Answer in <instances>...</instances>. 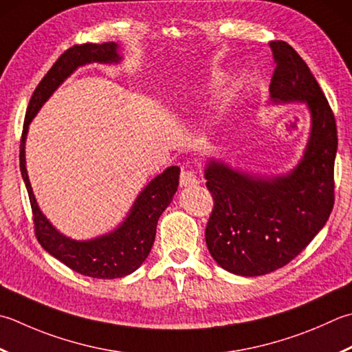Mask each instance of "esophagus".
<instances>
[{
    "label": "esophagus",
    "instance_id": "1",
    "mask_svg": "<svg viewBox=\"0 0 352 352\" xmlns=\"http://www.w3.org/2000/svg\"><path fill=\"white\" fill-rule=\"evenodd\" d=\"M199 184V177L194 170H182L180 175V186L182 188H192V186Z\"/></svg>",
    "mask_w": 352,
    "mask_h": 352
}]
</instances>
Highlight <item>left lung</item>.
<instances>
[{
  "instance_id": "obj_1",
  "label": "left lung",
  "mask_w": 352,
  "mask_h": 352,
  "mask_svg": "<svg viewBox=\"0 0 352 352\" xmlns=\"http://www.w3.org/2000/svg\"><path fill=\"white\" fill-rule=\"evenodd\" d=\"M270 102L307 103L311 117L304 155L282 175H261L206 162L213 210L206 244L224 270L261 276L287 265L327 224L334 206L337 128L334 114L308 65L292 45L272 41Z\"/></svg>"
}]
</instances>
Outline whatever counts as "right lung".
<instances>
[{
  "label": "right lung",
  "mask_w": 352,
  "mask_h": 352,
  "mask_svg": "<svg viewBox=\"0 0 352 352\" xmlns=\"http://www.w3.org/2000/svg\"><path fill=\"white\" fill-rule=\"evenodd\" d=\"M120 60L119 45L116 43L73 45L62 53L32 94L19 146L21 175L29 192L34 233L39 244L72 270L96 279L123 278L135 272L144 263L153 249L158 218L170 204L177 192L180 168L170 166L164 169L144 186L131 206L126 218L113 232L93 239L76 241L60 233L39 209L25 168V140L33 117L62 82L70 78L79 67L93 62L119 64Z\"/></svg>",
  "instance_id": "obj_1"
}]
</instances>
